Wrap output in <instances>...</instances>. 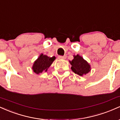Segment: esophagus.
<instances>
[{
  "label": "esophagus",
  "instance_id": "obj_1",
  "mask_svg": "<svg viewBox=\"0 0 120 120\" xmlns=\"http://www.w3.org/2000/svg\"><path fill=\"white\" fill-rule=\"evenodd\" d=\"M67 56H58V58L60 59H66Z\"/></svg>",
  "mask_w": 120,
  "mask_h": 120
}]
</instances>
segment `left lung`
Segmentation results:
<instances>
[{
	"label": "left lung",
	"instance_id": "left-lung-1",
	"mask_svg": "<svg viewBox=\"0 0 120 120\" xmlns=\"http://www.w3.org/2000/svg\"><path fill=\"white\" fill-rule=\"evenodd\" d=\"M71 65V69L75 74L82 76L90 71V65L80 56H75L74 59L70 61Z\"/></svg>",
	"mask_w": 120,
	"mask_h": 120
}]
</instances>
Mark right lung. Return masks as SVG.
<instances>
[{"instance_id":"obj_1","label":"right lung","mask_w":120,"mask_h":120,"mask_svg":"<svg viewBox=\"0 0 120 120\" xmlns=\"http://www.w3.org/2000/svg\"><path fill=\"white\" fill-rule=\"evenodd\" d=\"M55 59L56 57L55 56L49 57L46 55L41 54L36 61L34 62L33 66V71L37 74L47 71V69L50 67Z\"/></svg>"}]
</instances>
